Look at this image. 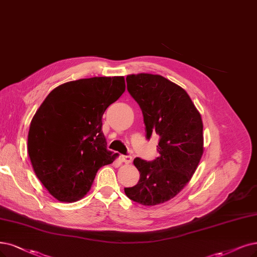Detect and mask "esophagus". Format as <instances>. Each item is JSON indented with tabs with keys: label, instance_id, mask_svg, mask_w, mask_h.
Segmentation results:
<instances>
[{
	"label": "esophagus",
	"instance_id": "1",
	"mask_svg": "<svg viewBox=\"0 0 257 257\" xmlns=\"http://www.w3.org/2000/svg\"><path fill=\"white\" fill-rule=\"evenodd\" d=\"M120 160H121V162L129 164V163L132 162V157L131 156H121Z\"/></svg>",
	"mask_w": 257,
	"mask_h": 257
}]
</instances>
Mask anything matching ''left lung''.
Returning a JSON list of instances; mask_svg holds the SVG:
<instances>
[{
	"label": "left lung",
	"mask_w": 257,
	"mask_h": 257,
	"mask_svg": "<svg viewBox=\"0 0 257 257\" xmlns=\"http://www.w3.org/2000/svg\"><path fill=\"white\" fill-rule=\"evenodd\" d=\"M127 90L144 116L146 139H159V157L136 158L138 184L125 187L132 201L156 205L174 198L188 183L203 154V123L188 94L161 75L138 74L126 78Z\"/></svg>",
	"instance_id": "obj_1"
}]
</instances>
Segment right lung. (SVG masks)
Returning <instances> with one entry per match:
<instances>
[{
	"label": "right lung",
	"instance_id": "add662e5",
	"mask_svg": "<svg viewBox=\"0 0 257 257\" xmlns=\"http://www.w3.org/2000/svg\"><path fill=\"white\" fill-rule=\"evenodd\" d=\"M123 92L121 76L79 79L54 89L37 110L27 150L36 176L57 200H79L97 170L118 157L107 149L101 118Z\"/></svg>",
	"mask_w": 257,
	"mask_h": 257
}]
</instances>
